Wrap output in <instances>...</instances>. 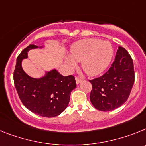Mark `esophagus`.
Here are the masks:
<instances>
[{
	"instance_id": "obj_1",
	"label": "esophagus",
	"mask_w": 146,
	"mask_h": 146,
	"mask_svg": "<svg viewBox=\"0 0 146 146\" xmlns=\"http://www.w3.org/2000/svg\"><path fill=\"white\" fill-rule=\"evenodd\" d=\"M76 84H79L80 82H82V78H78V77H76Z\"/></svg>"
}]
</instances>
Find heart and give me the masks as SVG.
Listing matches in <instances>:
<instances>
[{"label": "heart", "instance_id": "b5f03b06", "mask_svg": "<svg viewBox=\"0 0 146 146\" xmlns=\"http://www.w3.org/2000/svg\"><path fill=\"white\" fill-rule=\"evenodd\" d=\"M67 56L65 63L70 70L76 67V62L89 76H97L104 72L110 65L113 56L111 43L97 39H84L73 44Z\"/></svg>", "mask_w": 146, "mask_h": 146}]
</instances>
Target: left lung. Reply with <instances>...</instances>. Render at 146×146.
I'll return each instance as SVG.
<instances>
[{
    "instance_id": "8db88e82",
    "label": "left lung",
    "mask_w": 146,
    "mask_h": 146,
    "mask_svg": "<svg viewBox=\"0 0 146 146\" xmlns=\"http://www.w3.org/2000/svg\"><path fill=\"white\" fill-rule=\"evenodd\" d=\"M90 82L92 85L90 98L95 108L108 111L120 107L127 101L134 84V64L131 56L124 48L118 47L108 71Z\"/></svg>"
}]
</instances>
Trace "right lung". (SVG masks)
Instances as JSON below:
<instances>
[{
	"label": "right lung",
	"instance_id": "obj_1",
	"mask_svg": "<svg viewBox=\"0 0 146 146\" xmlns=\"http://www.w3.org/2000/svg\"><path fill=\"white\" fill-rule=\"evenodd\" d=\"M43 48L44 45H29L20 53L14 72V82L20 100L28 110L42 117H53L67 108L76 83L74 76H64L56 69L46 71L40 78H32L25 73L22 62L28 58V52Z\"/></svg>",
	"mask_w": 146,
	"mask_h": 146
}]
</instances>
